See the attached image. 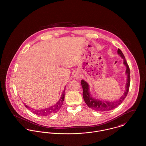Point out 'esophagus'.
<instances>
[{
  "mask_svg": "<svg viewBox=\"0 0 146 146\" xmlns=\"http://www.w3.org/2000/svg\"><path fill=\"white\" fill-rule=\"evenodd\" d=\"M78 78V76H75V78H76V79H77Z\"/></svg>",
  "mask_w": 146,
  "mask_h": 146,
  "instance_id": "obj_1",
  "label": "esophagus"
}]
</instances>
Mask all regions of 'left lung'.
Returning <instances> with one entry per match:
<instances>
[{
  "instance_id": "1",
  "label": "left lung",
  "mask_w": 146,
  "mask_h": 146,
  "mask_svg": "<svg viewBox=\"0 0 146 146\" xmlns=\"http://www.w3.org/2000/svg\"><path fill=\"white\" fill-rule=\"evenodd\" d=\"M117 52L120 56L122 57L123 59V64L125 65L127 67L126 69V74L127 75V81L126 84V90L124 93L123 95L121 96L119 100L114 101V102H106V101H102L98 99H95L92 98V96L90 95L89 92V86L88 84L84 80H82L81 81V84L82 88L83 90V98L84 99V101L85 103L87 104V106L89 108L93 109L94 110L98 111H106L113 110L117 107L119 106L120 104L122 103V102L124 100L125 97L127 96L128 91L129 89V86H130V69L129 67L128 66L125 57L119 48L118 49Z\"/></svg>"
}]
</instances>
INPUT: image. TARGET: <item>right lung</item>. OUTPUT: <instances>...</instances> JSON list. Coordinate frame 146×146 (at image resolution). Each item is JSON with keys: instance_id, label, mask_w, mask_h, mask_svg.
Instances as JSON below:
<instances>
[{"instance_id": "right-lung-1", "label": "right lung", "mask_w": 146, "mask_h": 146, "mask_svg": "<svg viewBox=\"0 0 146 146\" xmlns=\"http://www.w3.org/2000/svg\"><path fill=\"white\" fill-rule=\"evenodd\" d=\"M64 98H65V90L62 94L61 96L60 99H59L58 102L57 103H56L54 105L50 106L49 108H47L46 109H40V110H36V109H31L30 110L29 106H27L26 104H25V106L27 108L29 109L35 114H36L37 115H40V116H47V115H51V114L57 112L60 109V108L62 106L63 102L64 100Z\"/></svg>"}]
</instances>
